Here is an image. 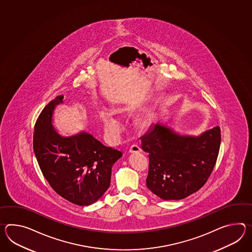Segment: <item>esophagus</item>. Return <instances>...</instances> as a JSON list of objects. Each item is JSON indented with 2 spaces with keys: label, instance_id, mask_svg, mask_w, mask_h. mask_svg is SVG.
Here are the masks:
<instances>
[{
  "label": "esophagus",
  "instance_id": "obj_1",
  "mask_svg": "<svg viewBox=\"0 0 252 252\" xmlns=\"http://www.w3.org/2000/svg\"><path fill=\"white\" fill-rule=\"evenodd\" d=\"M129 152L130 153H139L141 152V147L138 145H133V146H130Z\"/></svg>",
  "mask_w": 252,
  "mask_h": 252
}]
</instances>
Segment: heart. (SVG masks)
Masks as SVG:
<instances>
[{"instance_id": "obj_1", "label": "heart", "mask_w": 252, "mask_h": 252, "mask_svg": "<svg viewBox=\"0 0 252 252\" xmlns=\"http://www.w3.org/2000/svg\"><path fill=\"white\" fill-rule=\"evenodd\" d=\"M101 119L104 123L106 132L114 137L118 136L121 129V125L114 114L109 111H104L101 113Z\"/></svg>"}]
</instances>
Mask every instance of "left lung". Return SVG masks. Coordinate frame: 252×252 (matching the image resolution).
Masks as SVG:
<instances>
[{
  "label": "left lung",
  "mask_w": 252,
  "mask_h": 252,
  "mask_svg": "<svg viewBox=\"0 0 252 252\" xmlns=\"http://www.w3.org/2000/svg\"><path fill=\"white\" fill-rule=\"evenodd\" d=\"M141 141L142 149L149 154L147 188L162 200H181L209 179L218 158L220 129L193 137L156 124Z\"/></svg>",
  "instance_id": "obj_1"
}]
</instances>
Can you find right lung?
Masks as SVG:
<instances>
[{"instance_id":"obj_1","label":"right lung","mask_w":252,"mask_h":252,"mask_svg":"<svg viewBox=\"0 0 252 252\" xmlns=\"http://www.w3.org/2000/svg\"><path fill=\"white\" fill-rule=\"evenodd\" d=\"M62 99L63 95H58L39 114L34 126V154L45 179L59 195L88 206L110 186L113 164L122 152L85 132L70 137L58 134L51 124L52 114Z\"/></svg>"}]
</instances>
